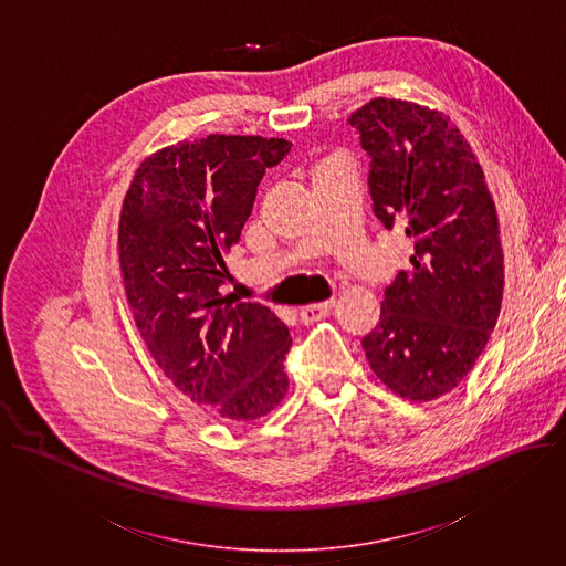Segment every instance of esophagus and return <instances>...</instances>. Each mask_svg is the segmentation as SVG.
<instances>
[{"label":"esophagus","mask_w":566,"mask_h":566,"mask_svg":"<svg viewBox=\"0 0 566 566\" xmlns=\"http://www.w3.org/2000/svg\"><path fill=\"white\" fill-rule=\"evenodd\" d=\"M335 306V300H328V302H322V304H313V306H304L300 311V319L304 324H313V322H319L322 317H326Z\"/></svg>","instance_id":"34e87169"}]
</instances>
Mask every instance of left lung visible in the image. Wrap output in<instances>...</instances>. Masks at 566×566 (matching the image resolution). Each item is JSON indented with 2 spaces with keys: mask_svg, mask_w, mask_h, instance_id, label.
<instances>
[{
  "mask_svg": "<svg viewBox=\"0 0 566 566\" xmlns=\"http://www.w3.org/2000/svg\"><path fill=\"white\" fill-rule=\"evenodd\" d=\"M369 157L376 219L413 240L411 269L385 289L363 337L374 374L398 396L452 391L481 356L503 300V249L483 170L440 112L376 98L349 115Z\"/></svg>",
  "mask_w": 566,
  "mask_h": 566,
  "instance_id": "1",
  "label": "left lung"
}]
</instances>
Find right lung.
I'll return each mask as SVG.
<instances>
[{
  "mask_svg": "<svg viewBox=\"0 0 566 566\" xmlns=\"http://www.w3.org/2000/svg\"><path fill=\"white\" fill-rule=\"evenodd\" d=\"M289 150L258 135L179 142L142 161L122 206L119 269L139 337L179 391L231 424L266 416L289 389V328L219 293L223 253Z\"/></svg>",
  "mask_w": 566,
  "mask_h": 566,
  "instance_id": "1",
  "label": "right lung"
}]
</instances>
